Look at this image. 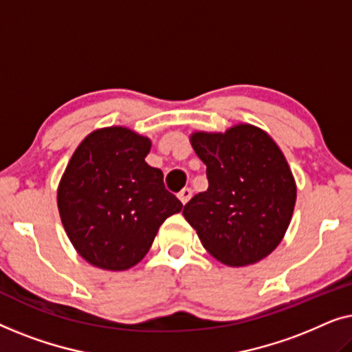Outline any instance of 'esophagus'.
Instances as JSON below:
<instances>
[{"instance_id":"obj_1","label":"esophagus","mask_w":352,"mask_h":352,"mask_svg":"<svg viewBox=\"0 0 352 352\" xmlns=\"http://www.w3.org/2000/svg\"><path fill=\"white\" fill-rule=\"evenodd\" d=\"M177 197H179L181 204L186 205L187 201H189V200L192 199V190L189 189V187H186V189H182V190L179 192V194H177Z\"/></svg>"}]
</instances>
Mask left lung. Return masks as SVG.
<instances>
[{"mask_svg":"<svg viewBox=\"0 0 352 352\" xmlns=\"http://www.w3.org/2000/svg\"><path fill=\"white\" fill-rule=\"evenodd\" d=\"M208 189L182 214L204 247L228 266H248L274 252L290 224L296 186L277 144L263 129L237 124L226 133H194Z\"/></svg>","mask_w":352,"mask_h":352,"instance_id":"8db88e82","label":"left lung"}]
</instances>
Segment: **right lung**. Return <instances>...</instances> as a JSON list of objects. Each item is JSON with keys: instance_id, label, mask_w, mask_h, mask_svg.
<instances>
[{"instance_id": "add662e5", "label": "right lung", "mask_w": 352, "mask_h": 352, "mask_svg": "<svg viewBox=\"0 0 352 352\" xmlns=\"http://www.w3.org/2000/svg\"><path fill=\"white\" fill-rule=\"evenodd\" d=\"M151 141L112 126L91 133L72 155L57 190L62 224L86 261L124 271L146 256L158 228L182 204L146 163Z\"/></svg>"}]
</instances>
